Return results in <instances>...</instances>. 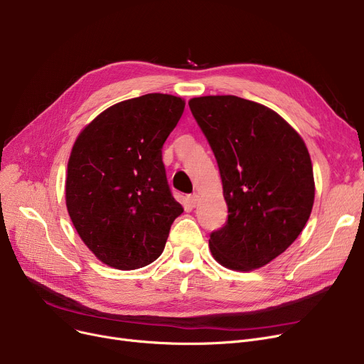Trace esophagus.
<instances>
[{"label": "esophagus", "mask_w": 364, "mask_h": 364, "mask_svg": "<svg viewBox=\"0 0 364 364\" xmlns=\"http://www.w3.org/2000/svg\"><path fill=\"white\" fill-rule=\"evenodd\" d=\"M187 199H188V203L192 205V206H196V205H198V202H199V196H198L196 193H193V195H188V196H187Z\"/></svg>", "instance_id": "1"}]
</instances>
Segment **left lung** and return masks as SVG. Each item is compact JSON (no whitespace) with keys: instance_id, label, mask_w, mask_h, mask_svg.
I'll return each instance as SVG.
<instances>
[{"instance_id":"obj_1","label":"left lung","mask_w":364,"mask_h":364,"mask_svg":"<svg viewBox=\"0 0 364 364\" xmlns=\"http://www.w3.org/2000/svg\"><path fill=\"white\" fill-rule=\"evenodd\" d=\"M211 146L228 208L225 224L209 236L214 258L250 272L295 242L314 203L310 153L274 110L236 95L188 102Z\"/></svg>"}]
</instances>
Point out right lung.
<instances>
[{"label": "right lung", "mask_w": 364, "mask_h": 364, "mask_svg": "<svg viewBox=\"0 0 364 364\" xmlns=\"http://www.w3.org/2000/svg\"><path fill=\"white\" fill-rule=\"evenodd\" d=\"M184 100L146 94L102 112L76 139L68 164L66 206L88 250L118 270L161 257L183 213L172 196L162 146Z\"/></svg>", "instance_id": "obj_1"}]
</instances>
